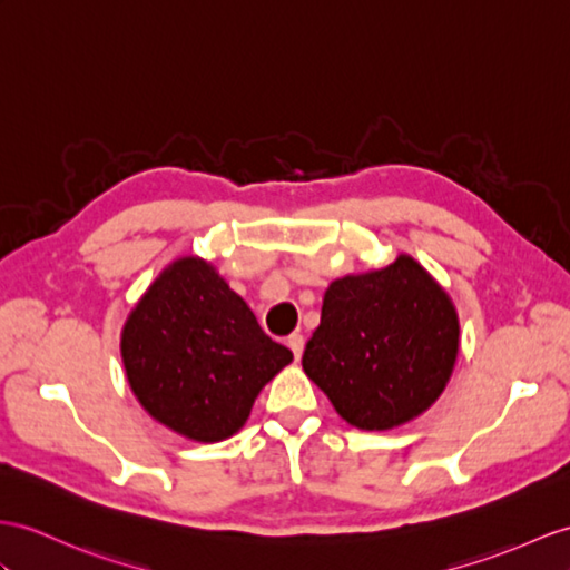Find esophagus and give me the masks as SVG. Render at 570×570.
Instances as JSON below:
<instances>
[{"mask_svg": "<svg viewBox=\"0 0 570 570\" xmlns=\"http://www.w3.org/2000/svg\"><path fill=\"white\" fill-rule=\"evenodd\" d=\"M287 345H289V351H293V355L299 360V357H302V351H304L302 333H289V336H287Z\"/></svg>", "mask_w": 570, "mask_h": 570, "instance_id": "34e87169", "label": "esophagus"}]
</instances>
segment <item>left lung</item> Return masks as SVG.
<instances>
[{
    "instance_id": "8db88e82",
    "label": "left lung",
    "mask_w": 570,
    "mask_h": 570,
    "mask_svg": "<svg viewBox=\"0 0 570 570\" xmlns=\"http://www.w3.org/2000/svg\"><path fill=\"white\" fill-rule=\"evenodd\" d=\"M456 351L460 322L445 289L399 256L382 271L328 285L302 367L341 419L390 430L442 394Z\"/></svg>"
}]
</instances>
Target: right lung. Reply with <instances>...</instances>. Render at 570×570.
I'll list each match as a JSON object with an SVG mask.
<instances>
[{"instance_id": "right-lung-1", "label": "right lung", "mask_w": 570, "mask_h": 570, "mask_svg": "<svg viewBox=\"0 0 570 570\" xmlns=\"http://www.w3.org/2000/svg\"><path fill=\"white\" fill-rule=\"evenodd\" d=\"M120 353L151 419L198 442L237 433L258 392L293 360L198 258H178L157 277L125 322Z\"/></svg>"}]
</instances>
